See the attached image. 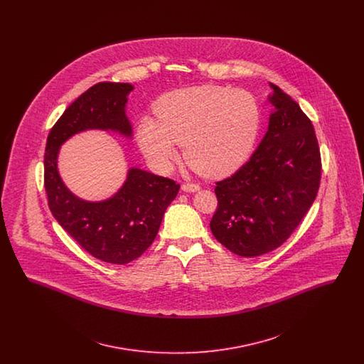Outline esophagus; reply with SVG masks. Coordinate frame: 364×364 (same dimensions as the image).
<instances>
[{
	"mask_svg": "<svg viewBox=\"0 0 364 364\" xmlns=\"http://www.w3.org/2000/svg\"><path fill=\"white\" fill-rule=\"evenodd\" d=\"M181 188L186 192H195V191L199 190L200 187H199V184H195V183H184Z\"/></svg>",
	"mask_w": 364,
	"mask_h": 364,
	"instance_id": "esophagus-1",
	"label": "esophagus"
}]
</instances>
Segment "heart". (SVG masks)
<instances>
[{"instance_id": "heart-1", "label": "heart", "mask_w": 364, "mask_h": 364, "mask_svg": "<svg viewBox=\"0 0 364 364\" xmlns=\"http://www.w3.org/2000/svg\"><path fill=\"white\" fill-rule=\"evenodd\" d=\"M158 117L144 116L139 144L158 171H169L180 144L192 169L208 177L235 172L250 154L260 128L257 100L244 90L199 86L177 90L156 104Z\"/></svg>"}]
</instances>
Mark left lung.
I'll return each instance as SVG.
<instances>
[{
    "mask_svg": "<svg viewBox=\"0 0 364 364\" xmlns=\"http://www.w3.org/2000/svg\"><path fill=\"white\" fill-rule=\"evenodd\" d=\"M269 129L242 168L217 181L214 237L252 258L287 242L311 208L321 184V151L312 122L294 98L270 83Z\"/></svg>",
    "mask_w": 364,
    "mask_h": 364,
    "instance_id": "obj_1",
    "label": "left lung"
}]
</instances>
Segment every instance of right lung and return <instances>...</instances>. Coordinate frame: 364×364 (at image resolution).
Instances as JSON below:
<instances>
[{
  "mask_svg": "<svg viewBox=\"0 0 364 364\" xmlns=\"http://www.w3.org/2000/svg\"><path fill=\"white\" fill-rule=\"evenodd\" d=\"M132 88L128 83L112 82L90 87L53 125L45 150L43 181L54 218L88 254L114 264L136 259L151 245L180 184L132 168L113 198L86 202L61 181L57 154L67 139L86 129H113L131 136L124 107Z\"/></svg>",
  "mask_w": 364,
  "mask_h": 364,
  "instance_id": "obj_1",
  "label": "right lung"
}]
</instances>
